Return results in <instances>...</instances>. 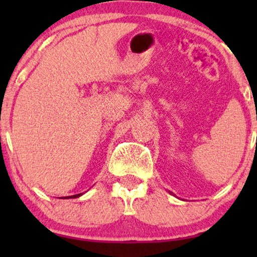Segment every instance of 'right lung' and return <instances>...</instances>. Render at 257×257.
Instances as JSON below:
<instances>
[{
	"instance_id": "add662e5",
	"label": "right lung",
	"mask_w": 257,
	"mask_h": 257,
	"mask_svg": "<svg viewBox=\"0 0 257 257\" xmlns=\"http://www.w3.org/2000/svg\"><path fill=\"white\" fill-rule=\"evenodd\" d=\"M79 196H82V193L75 194V196H71V197H69V198H77V197H79ZM66 198H67V197H66Z\"/></svg>"
}]
</instances>
